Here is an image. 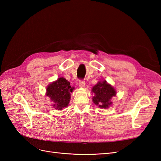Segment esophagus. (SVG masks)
Here are the masks:
<instances>
[{
  "mask_svg": "<svg viewBox=\"0 0 161 161\" xmlns=\"http://www.w3.org/2000/svg\"><path fill=\"white\" fill-rule=\"evenodd\" d=\"M79 86L80 87H85V82L83 80H79Z\"/></svg>",
  "mask_w": 161,
  "mask_h": 161,
  "instance_id": "34e87169",
  "label": "esophagus"
}]
</instances>
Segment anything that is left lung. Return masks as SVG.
I'll return each instance as SVG.
<instances>
[{"instance_id":"obj_1","label":"left lung","mask_w":161,"mask_h":161,"mask_svg":"<svg viewBox=\"0 0 161 161\" xmlns=\"http://www.w3.org/2000/svg\"><path fill=\"white\" fill-rule=\"evenodd\" d=\"M92 91L95 93V96L92 97L93 103L99 105L101 108H108L112 102L110 101L112 97L116 95V91L114 87L108 84L106 81L99 82L95 86L92 87Z\"/></svg>"}]
</instances>
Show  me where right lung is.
<instances>
[{"mask_svg":"<svg viewBox=\"0 0 161 161\" xmlns=\"http://www.w3.org/2000/svg\"><path fill=\"white\" fill-rule=\"evenodd\" d=\"M72 90L73 88L70 85V82L61 77L47 86L46 95L53 102L52 105L53 108L56 109L62 110L69 105L70 92Z\"/></svg>","mask_w":161,"mask_h":161,"instance_id":"add662e5","label":"right lung"}]
</instances>
